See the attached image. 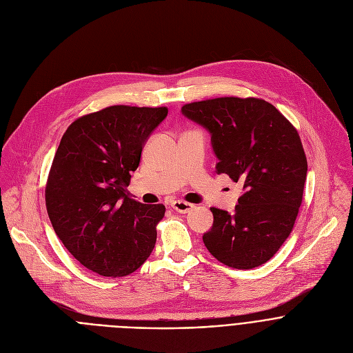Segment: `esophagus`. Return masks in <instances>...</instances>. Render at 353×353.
<instances>
[{"label": "esophagus", "mask_w": 353, "mask_h": 353, "mask_svg": "<svg viewBox=\"0 0 353 353\" xmlns=\"http://www.w3.org/2000/svg\"><path fill=\"white\" fill-rule=\"evenodd\" d=\"M172 208L176 211V212H180V214H187L188 211H191L194 208L192 204L190 203H185V201H173V203L170 204Z\"/></svg>", "instance_id": "34e87169"}]
</instances>
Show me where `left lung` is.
<instances>
[{"label":"left lung","mask_w":353,"mask_h":353,"mask_svg":"<svg viewBox=\"0 0 353 353\" xmlns=\"http://www.w3.org/2000/svg\"><path fill=\"white\" fill-rule=\"evenodd\" d=\"M181 112L211 132L219 162L243 184L234 212L211 208L214 225L203 240L222 264L256 268L289 237L303 199L307 159L292 123L257 97H216L187 103Z\"/></svg>","instance_id":"8db88e82"}]
</instances>
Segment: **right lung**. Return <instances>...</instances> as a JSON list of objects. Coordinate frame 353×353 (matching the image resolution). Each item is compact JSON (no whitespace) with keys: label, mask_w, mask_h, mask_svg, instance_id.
Masks as SVG:
<instances>
[{"label":"right lung","mask_w":353,"mask_h":353,"mask_svg":"<svg viewBox=\"0 0 353 353\" xmlns=\"http://www.w3.org/2000/svg\"><path fill=\"white\" fill-rule=\"evenodd\" d=\"M168 108L116 105L77 119L64 132L46 184L56 234L88 270L120 278L152 253L165 205L127 195L148 137Z\"/></svg>","instance_id":"1"}]
</instances>
